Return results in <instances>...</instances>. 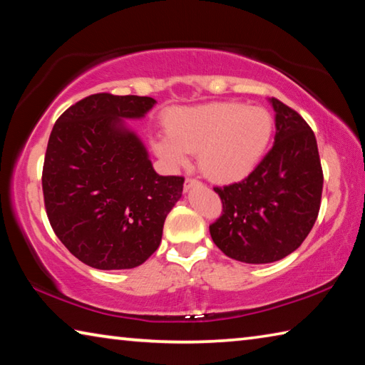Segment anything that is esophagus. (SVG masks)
Segmentation results:
<instances>
[{"label":"esophagus","instance_id":"34e87169","mask_svg":"<svg viewBox=\"0 0 365 365\" xmlns=\"http://www.w3.org/2000/svg\"><path fill=\"white\" fill-rule=\"evenodd\" d=\"M196 185H201V182H197L196 178H187V180H185V190L193 188V187H196Z\"/></svg>","mask_w":365,"mask_h":365}]
</instances>
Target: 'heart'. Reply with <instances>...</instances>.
Masks as SVG:
<instances>
[{"label": "heart", "mask_w": 365, "mask_h": 365, "mask_svg": "<svg viewBox=\"0 0 365 365\" xmlns=\"http://www.w3.org/2000/svg\"><path fill=\"white\" fill-rule=\"evenodd\" d=\"M165 135L153 140L156 156L172 170L187 168L197 153L200 169L209 180H243L261 163L274 132L267 109L238 101L172 110Z\"/></svg>", "instance_id": "obj_1"}]
</instances>
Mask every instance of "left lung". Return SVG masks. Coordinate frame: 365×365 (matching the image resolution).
Segmentation results:
<instances>
[{"label":"left lung","mask_w":365,"mask_h":365,"mask_svg":"<svg viewBox=\"0 0 365 365\" xmlns=\"http://www.w3.org/2000/svg\"><path fill=\"white\" fill-rule=\"evenodd\" d=\"M275 143L242 182L215 187L222 215L209 225L225 256L269 264L292 255L312 230L320 209L324 174L316 135L287 104L270 98Z\"/></svg>","instance_id":"8db88e82"}]
</instances>
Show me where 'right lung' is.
<instances>
[{
  "instance_id": "add662e5",
  "label": "right lung",
  "mask_w": 365,
  "mask_h": 365,
  "mask_svg": "<svg viewBox=\"0 0 365 365\" xmlns=\"http://www.w3.org/2000/svg\"><path fill=\"white\" fill-rule=\"evenodd\" d=\"M150 96L90 95L61 114L48 140L43 197L54 233L78 261L133 269L159 248L183 177L159 175L137 133Z\"/></svg>"
}]
</instances>
